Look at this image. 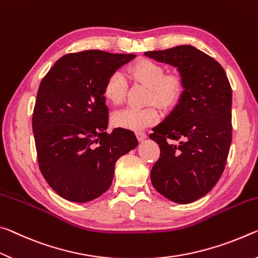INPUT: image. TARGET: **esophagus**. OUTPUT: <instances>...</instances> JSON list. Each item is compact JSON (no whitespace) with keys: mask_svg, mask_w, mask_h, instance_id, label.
<instances>
[{"mask_svg":"<svg viewBox=\"0 0 258 258\" xmlns=\"http://www.w3.org/2000/svg\"><path fill=\"white\" fill-rule=\"evenodd\" d=\"M136 137L139 142H143L146 138V134L143 132H136Z\"/></svg>","mask_w":258,"mask_h":258,"instance_id":"esophagus-1","label":"esophagus"}]
</instances>
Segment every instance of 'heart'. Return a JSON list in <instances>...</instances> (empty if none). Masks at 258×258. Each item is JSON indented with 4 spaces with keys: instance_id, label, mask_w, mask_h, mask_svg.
Returning <instances> with one entry per match:
<instances>
[{
    "instance_id": "obj_1",
    "label": "heart",
    "mask_w": 258,
    "mask_h": 258,
    "mask_svg": "<svg viewBox=\"0 0 258 258\" xmlns=\"http://www.w3.org/2000/svg\"><path fill=\"white\" fill-rule=\"evenodd\" d=\"M126 74L135 82L147 88L145 95V107H128L113 114L112 122L119 128L129 130H142L154 124L159 120L161 108H170L178 103L184 91V82L180 75L176 73L166 74L164 67L159 62L147 58L138 59L126 69ZM103 94L105 99L112 105L123 103L126 96V83L121 72H113L104 84Z\"/></svg>"
}]
</instances>
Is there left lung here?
<instances>
[{
    "mask_svg": "<svg viewBox=\"0 0 258 258\" xmlns=\"http://www.w3.org/2000/svg\"><path fill=\"white\" fill-rule=\"evenodd\" d=\"M178 69L184 91L172 112L153 128L160 158L151 170L159 193L177 204L206 196L221 178L232 142V89L218 61L192 45L147 51Z\"/></svg>",
    "mask_w": 258,
    "mask_h": 258,
    "instance_id": "8db88e82",
    "label": "left lung"
}]
</instances>
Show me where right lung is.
I'll return each instance as SVG.
<instances>
[{"label": "right lung", "mask_w": 258, "mask_h": 258, "mask_svg": "<svg viewBox=\"0 0 258 258\" xmlns=\"http://www.w3.org/2000/svg\"><path fill=\"white\" fill-rule=\"evenodd\" d=\"M133 58L101 50L69 53L42 79L32 119L37 162L50 187L66 200L87 202L106 192L116 160L138 145L132 130L106 132L103 94L108 75Z\"/></svg>", "instance_id": "obj_1"}]
</instances>
